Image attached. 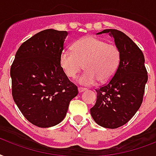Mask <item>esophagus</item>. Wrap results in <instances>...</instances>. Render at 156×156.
I'll list each match as a JSON object with an SVG mask.
<instances>
[{"instance_id": "obj_1", "label": "esophagus", "mask_w": 156, "mask_h": 156, "mask_svg": "<svg viewBox=\"0 0 156 156\" xmlns=\"http://www.w3.org/2000/svg\"><path fill=\"white\" fill-rule=\"evenodd\" d=\"M86 90V89H84V88H81V87H79L78 88V91H79V93H83L84 91H85Z\"/></svg>"}]
</instances>
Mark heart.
I'll return each instance as SVG.
<instances>
[{
    "instance_id": "1",
    "label": "heart",
    "mask_w": 156,
    "mask_h": 156,
    "mask_svg": "<svg viewBox=\"0 0 156 156\" xmlns=\"http://www.w3.org/2000/svg\"><path fill=\"white\" fill-rule=\"evenodd\" d=\"M72 48L73 51H62L59 62L69 78L76 77L84 64L86 71L76 80L82 85L92 86L98 80L101 83L108 81L119 67L120 53L118 47L98 37H83L75 42Z\"/></svg>"
}]
</instances>
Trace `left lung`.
Returning <instances> with one entry per match:
<instances>
[{"label": "left lung", "mask_w": 156, "mask_h": 156, "mask_svg": "<svg viewBox=\"0 0 156 156\" xmlns=\"http://www.w3.org/2000/svg\"><path fill=\"white\" fill-rule=\"evenodd\" d=\"M102 33L114 38L120 60L109 83L96 90L97 101L90 114L100 126L116 129L126 124L140 108L148 76L144 55L129 37L116 29H106L97 35Z\"/></svg>", "instance_id": "left-lung-1"}]
</instances>
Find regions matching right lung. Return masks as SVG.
<instances>
[{
	"label": "right lung",
	"mask_w": 156,
	"mask_h": 156,
	"mask_svg": "<svg viewBox=\"0 0 156 156\" xmlns=\"http://www.w3.org/2000/svg\"><path fill=\"white\" fill-rule=\"evenodd\" d=\"M67 35L54 29L38 32L21 44L10 68L14 102L37 127L59 124L78 94L59 62Z\"/></svg>",
	"instance_id": "obj_1"
}]
</instances>
